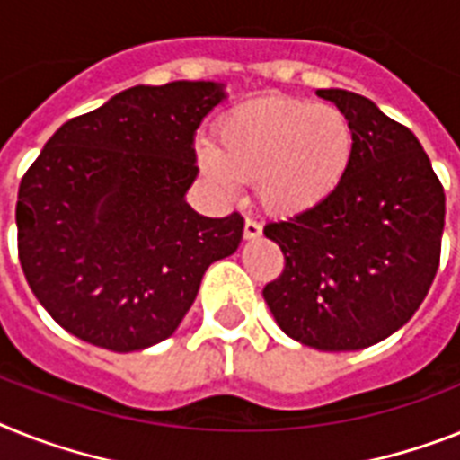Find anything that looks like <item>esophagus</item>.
Here are the masks:
<instances>
[{
  "label": "esophagus",
  "instance_id": "obj_1",
  "mask_svg": "<svg viewBox=\"0 0 460 460\" xmlns=\"http://www.w3.org/2000/svg\"><path fill=\"white\" fill-rule=\"evenodd\" d=\"M263 234V227H261V223H256L253 218H246L244 223V237L246 239H256Z\"/></svg>",
  "mask_w": 460,
  "mask_h": 460
}]
</instances>
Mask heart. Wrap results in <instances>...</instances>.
Here are the masks:
<instances>
[{
  "label": "heart",
  "instance_id": "obj_1",
  "mask_svg": "<svg viewBox=\"0 0 460 460\" xmlns=\"http://www.w3.org/2000/svg\"><path fill=\"white\" fill-rule=\"evenodd\" d=\"M355 155V128L326 102L268 96L237 105L218 119V146H197L199 166L223 188L256 178L270 214L296 216L320 207L343 185Z\"/></svg>",
  "mask_w": 460,
  "mask_h": 460
}]
</instances>
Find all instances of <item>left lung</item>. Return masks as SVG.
<instances>
[{
	"instance_id": "left-lung-1",
	"label": "left lung",
	"mask_w": 460,
	"mask_h": 460,
	"mask_svg": "<svg viewBox=\"0 0 460 460\" xmlns=\"http://www.w3.org/2000/svg\"><path fill=\"white\" fill-rule=\"evenodd\" d=\"M355 128V155L332 199L268 223L284 272L263 289L289 339L314 350H362L407 324L439 265L444 188L419 138L369 98L317 89Z\"/></svg>"
}]
</instances>
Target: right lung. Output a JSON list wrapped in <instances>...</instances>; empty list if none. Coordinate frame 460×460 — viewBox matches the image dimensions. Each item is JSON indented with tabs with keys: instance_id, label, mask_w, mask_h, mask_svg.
<instances>
[{
	"instance_id": "right-lung-1",
	"label": "right lung",
	"mask_w": 460,
	"mask_h": 460,
	"mask_svg": "<svg viewBox=\"0 0 460 460\" xmlns=\"http://www.w3.org/2000/svg\"><path fill=\"white\" fill-rule=\"evenodd\" d=\"M218 82L131 86L47 140L18 188V258L72 336L115 352L169 339L207 268L237 252L244 218L185 202L195 134Z\"/></svg>"
}]
</instances>
